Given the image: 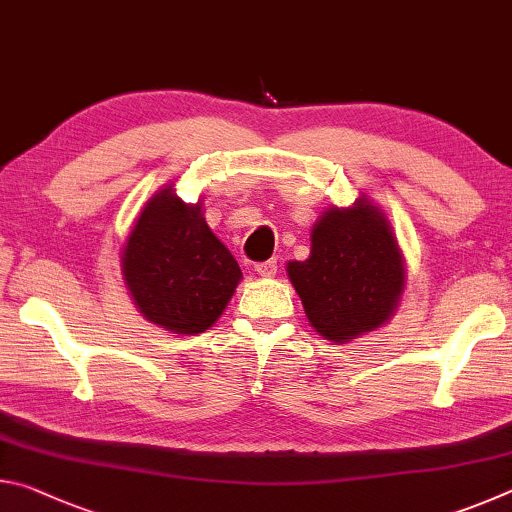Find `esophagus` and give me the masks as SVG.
Instances as JSON below:
<instances>
[{
  "label": "esophagus",
  "instance_id": "obj_1",
  "mask_svg": "<svg viewBox=\"0 0 512 512\" xmlns=\"http://www.w3.org/2000/svg\"><path fill=\"white\" fill-rule=\"evenodd\" d=\"M255 271L259 277H275L277 273V262H273V259H268V262H259L255 266Z\"/></svg>",
  "mask_w": 512,
  "mask_h": 512
}]
</instances>
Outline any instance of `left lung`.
<instances>
[{
	"label": "left lung",
	"mask_w": 512,
	"mask_h": 512,
	"mask_svg": "<svg viewBox=\"0 0 512 512\" xmlns=\"http://www.w3.org/2000/svg\"><path fill=\"white\" fill-rule=\"evenodd\" d=\"M309 325L336 345L384 327L400 307L406 262L384 210L359 196L329 205L311 228L305 262L287 264Z\"/></svg>",
	"instance_id": "left-lung-1"
}]
</instances>
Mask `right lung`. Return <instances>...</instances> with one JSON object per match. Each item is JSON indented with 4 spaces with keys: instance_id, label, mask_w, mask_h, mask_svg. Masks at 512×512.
Here are the masks:
<instances>
[{
    "instance_id": "1",
    "label": "right lung",
    "mask_w": 512,
    "mask_h": 512,
    "mask_svg": "<svg viewBox=\"0 0 512 512\" xmlns=\"http://www.w3.org/2000/svg\"><path fill=\"white\" fill-rule=\"evenodd\" d=\"M121 275L135 307L171 334L210 329L235 296L241 268L203 216V198L185 203L176 185L158 189L121 248Z\"/></svg>"
}]
</instances>
